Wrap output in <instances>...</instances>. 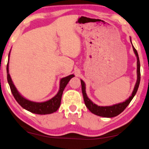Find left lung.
<instances>
[{"mask_svg": "<svg viewBox=\"0 0 149 149\" xmlns=\"http://www.w3.org/2000/svg\"><path fill=\"white\" fill-rule=\"evenodd\" d=\"M133 46V44H132ZM133 48L134 50V52L137 58V80H136V83L134 86V90L132 93V95L125 102H123L119 104L114 105L113 106H107V107H100L95 105V103H93L92 101L87 97L86 92V86H85V83L81 80V90L82 93H83L84 96V100L85 102L86 106L87 107V109L90 111L98 116L103 117H113L117 116V115H119L120 113H122L123 111L125 109V108L128 106V105L131 102V100H133L134 96L135 95V94L137 91V89L139 88V84H140V80H141V71H140V61H139V55L137 53L136 49L134 48L133 46Z\"/></svg>", "mask_w": 149, "mask_h": 149, "instance_id": "left-lung-1", "label": "left lung"}]
</instances>
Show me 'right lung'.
<instances>
[{
	"mask_svg": "<svg viewBox=\"0 0 149 149\" xmlns=\"http://www.w3.org/2000/svg\"><path fill=\"white\" fill-rule=\"evenodd\" d=\"M9 57H10V52H9L8 54V61ZM8 61L6 65L7 80H8V83L9 86H10L12 93H13L16 101L18 103V104L20 105L21 107H22L24 109L28 111L36 113V114L46 115L56 112L60 106L63 89L65 87L66 85L69 82L70 79L74 77V75L73 74L68 75V76L63 77V78L60 80V90H59L57 95L54 97L53 98H52L51 100L42 103L32 102V101H30L26 100V99L24 98L16 90V87L14 86L13 81H12L10 75L8 74Z\"/></svg>",
	"mask_w": 149,
	"mask_h": 149,
	"instance_id": "obj_1",
	"label": "right lung"
}]
</instances>
